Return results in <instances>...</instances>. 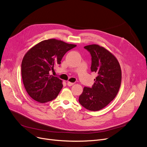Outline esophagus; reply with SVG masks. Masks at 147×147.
I'll return each instance as SVG.
<instances>
[{
    "instance_id": "1",
    "label": "esophagus",
    "mask_w": 147,
    "mask_h": 147,
    "mask_svg": "<svg viewBox=\"0 0 147 147\" xmlns=\"http://www.w3.org/2000/svg\"><path fill=\"white\" fill-rule=\"evenodd\" d=\"M74 84V83H71V82H67V85L68 86H73Z\"/></svg>"
}]
</instances>
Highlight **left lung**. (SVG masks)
<instances>
[{
    "label": "left lung",
    "instance_id": "1",
    "mask_svg": "<svg viewBox=\"0 0 147 147\" xmlns=\"http://www.w3.org/2000/svg\"><path fill=\"white\" fill-rule=\"evenodd\" d=\"M92 57L91 71L98 76L91 88L84 87L79 102L90 111L101 110L115 98L121 82V70L117 58L112 53L98 45L84 47Z\"/></svg>",
    "mask_w": 147,
    "mask_h": 147
}]
</instances>
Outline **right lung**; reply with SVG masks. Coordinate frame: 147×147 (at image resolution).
Here are the masks:
<instances>
[{
  "label": "right lung",
  "mask_w": 147,
  "mask_h": 147,
  "mask_svg": "<svg viewBox=\"0 0 147 147\" xmlns=\"http://www.w3.org/2000/svg\"><path fill=\"white\" fill-rule=\"evenodd\" d=\"M55 38L43 40L34 45L22 59L21 75L23 84L35 101L45 103L52 101L63 88V81L50 75L54 67L60 64L65 53L76 47Z\"/></svg>",
  "instance_id": "1"
}]
</instances>
